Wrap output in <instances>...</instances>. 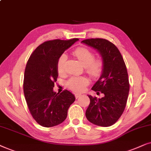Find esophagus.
Masks as SVG:
<instances>
[{
  "label": "esophagus",
  "mask_w": 151,
  "mask_h": 151,
  "mask_svg": "<svg viewBox=\"0 0 151 151\" xmlns=\"http://www.w3.org/2000/svg\"><path fill=\"white\" fill-rule=\"evenodd\" d=\"M81 95H82V94L81 93H76L75 94V97L77 99V98H79V96H81Z\"/></svg>",
  "instance_id": "esophagus-1"
}]
</instances>
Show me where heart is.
Here are the masks:
<instances>
[{
    "label": "heart",
    "mask_w": 151,
    "mask_h": 151,
    "mask_svg": "<svg viewBox=\"0 0 151 151\" xmlns=\"http://www.w3.org/2000/svg\"><path fill=\"white\" fill-rule=\"evenodd\" d=\"M72 55L78 59L80 63L86 67V72L93 79L99 78L101 75L104 70V61L101 59H94L92 52L86 47H77L72 52ZM67 56L62 55L59 58L57 64V71L59 74L65 72ZM89 81L84 77H72L68 82V86L73 91H83Z\"/></svg>",
    "instance_id": "heart-1"
}]
</instances>
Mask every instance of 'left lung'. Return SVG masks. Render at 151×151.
<instances>
[{
    "label": "left lung",
    "mask_w": 151,
    "mask_h": 151,
    "mask_svg": "<svg viewBox=\"0 0 151 151\" xmlns=\"http://www.w3.org/2000/svg\"><path fill=\"white\" fill-rule=\"evenodd\" d=\"M81 43L96 50L104 61L103 72L92 90L104 96L97 99L88 95L90 103L86 118L96 126L108 127L119 119L127 102L130 86L126 64L118 48L108 40L90 39Z\"/></svg>",
    "instance_id": "obj_1"
}]
</instances>
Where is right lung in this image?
<instances>
[{"mask_svg":"<svg viewBox=\"0 0 151 151\" xmlns=\"http://www.w3.org/2000/svg\"><path fill=\"white\" fill-rule=\"evenodd\" d=\"M78 39L52 40L44 42L36 48L26 65L23 91L30 113L43 127H52L66 119L68 110L75 101L67 90L61 93L54 91L58 71L59 58Z\"/></svg>","mask_w":151,"mask_h":151,"instance_id":"right-lung-1","label":"right lung"}]
</instances>
